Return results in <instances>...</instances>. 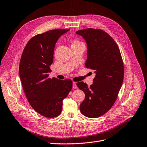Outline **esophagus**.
<instances>
[{"label":"esophagus","instance_id":"1","mask_svg":"<svg viewBox=\"0 0 147 147\" xmlns=\"http://www.w3.org/2000/svg\"><path fill=\"white\" fill-rule=\"evenodd\" d=\"M72 87H73V89H78V87H77V84H76V83H75V82H74V83H73Z\"/></svg>","mask_w":147,"mask_h":147}]
</instances>
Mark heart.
I'll return each instance as SVG.
<instances>
[{
	"label": "heart",
	"mask_w": 147,
	"mask_h": 147,
	"mask_svg": "<svg viewBox=\"0 0 147 147\" xmlns=\"http://www.w3.org/2000/svg\"><path fill=\"white\" fill-rule=\"evenodd\" d=\"M79 43V42H77V43ZM76 43H75V44H76Z\"/></svg>",
	"instance_id": "b5f03b06"
}]
</instances>
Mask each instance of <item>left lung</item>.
I'll return each mask as SVG.
<instances>
[{
    "instance_id": "8db88e82",
    "label": "left lung",
    "mask_w": 147,
    "mask_h": 147,
    "mask_svg": "<svg viewBox=\"0 0 147 147\" xmlns=\"http://www.w3.org/2000/svg\"><path fill=\"white\" fill-rule=\"evenodd\" d=\"M76 34L87 43L86 67L96 74L90 87L83 81L77 83L85 93L80 111L88 118H98L107 112L118 97L124 74L122 57L115 40L101 29L87 28Z\"/></svg>"
}]
</instances>
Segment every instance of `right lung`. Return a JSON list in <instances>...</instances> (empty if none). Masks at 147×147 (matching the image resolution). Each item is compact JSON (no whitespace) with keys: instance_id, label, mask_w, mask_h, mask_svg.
I'll return each instance as SVG.
<instances>
[{"instance_id":"right-lung-1","label":"right lung","mask_w":147,"mask_h":147,"mask_svg":"<svg viewBox=\"0 0 147 147\" xmlns=\"http://www.w3.org/2000/svg\"><path fill=\"white\" fill-rule=\"evenodd\" d=\"M69 29H54L32 37L23 51L19 65L22 85L29 103L37 113L53 118L61 112L63 100L72 88V81L49 78L55 45Z\"/></svg>"}]
</instances>
